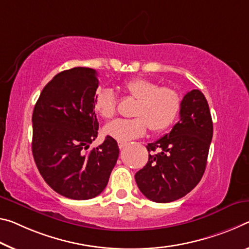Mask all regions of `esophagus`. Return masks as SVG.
<instances>
[{
    "label": "esophagus",
    "mask_w": 249,
    "mask_h": 249,
    "mask_svg": "<svg viewBox=\"0 0 249 249\" xmlns=\"http://www.w3.org/2000/svg\"><path fill=\"white\" fill-rule=\"evenodd\" d=\"M126 145H127V144L123 143V142H118V147H120V149H123Z\"/></svg>",
    "instance_id": "esophagus-1"
}]
</instances>
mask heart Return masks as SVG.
<instances>
[{"instance_id":"1","label":"heart","mask_w":249,"mask_h":249,"mask_svg":"<svg viewBox=\"0 0 249 249\" xmlns=\"http://www.w3.org/2000/svg\"><path fill=\"white\" fill-rule=\"evenodd\" d=\"M121 89L126 95L136 100L133 118H118L104 127V132L118 142H128L144 135L147 127L153 133L167 129L180 112L181 97L169 86H159L155 81L134 77L124 82ZM94 109L108 120L116 113V97L110 89L101 88L94 96Z\"/></svg>"}]
</instances>
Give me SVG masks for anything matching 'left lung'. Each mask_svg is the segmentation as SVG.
I'll list each match as a JSON object with an SVG mask.
<instances>
[{
    "label": "left lung",
    "mask_w": 249,
    "mask_h": 249,
    "mask_svg": "<svg viewBox=\"0 0 249 249\" xmlns=\"http://www.w3.org/2000/svg\"><path fill=\"white\" fill-rule=\"evenodd\" d=\"M212 137L210 106L199 89H193L181 101L179 121L172 131L146 146L148 161L135 174L143 195L171 203L188 194L204 175Z\"/></svg>",
    "instance_id": "1"
}]
</instances>
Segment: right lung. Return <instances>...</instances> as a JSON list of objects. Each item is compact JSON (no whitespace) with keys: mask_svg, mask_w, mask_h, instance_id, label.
I'll return each mask as SVG.
<instances>
[{"mask_svg":"<svg viewBox=\"0 0 249 249\" xmlns=\"http://www.w3.org/2000/svg\"><path fill=\"white\" fill-rule=\"evenodd\" d=\"M97 73L89 68L63 71L43 89L34 106L32 152L49 186L71 199H90L108 183L120 149L110 136L97 147L94 96Z\"/></svg>","mask_w":249,"mask_h":249,"instance_id":"add662e5","label":"right lung"}]
</instances>
